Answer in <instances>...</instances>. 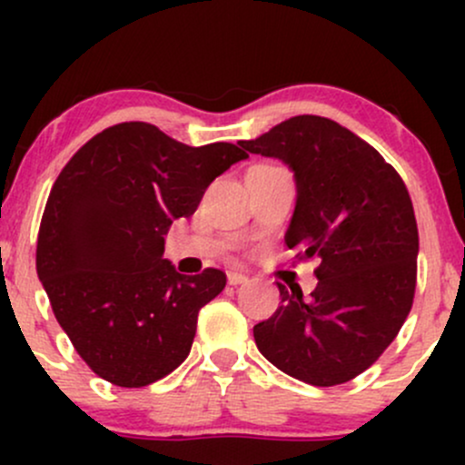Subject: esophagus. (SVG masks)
<instances>
[{
  "mask_svg": "<svg viewBox=\"0 0 465 465\" xmlns=\"http://www.w3.org/2000/svg\"><path fill=\"white\" fill-rule=\"evenodd\" d=\"M227 282L232 286H238V284H244V282H249V275L240 273V271H229L227 273Z\"/></svg>",
  "mask_w": 465,
  "mask_h": 465,
  "instance_id": "1",
  "label": "esophagus"
}]
</instances>
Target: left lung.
Segmentation results:
<instances>
[{
	"label": "left lung",
	"instance_id": "8db88e82",
	"mask_svg": "<svg viewBox=\"0 0 465 465\" xmlns=\"http://www.w3.org/2000/svg\"><path fill=\"white\" fill-rule=\"evenodd\" d=\"M240 146L288 165L297 199L284 240L322 260L311 297L277 284L282 306L255 325V345L308 385L348 382L389 348L413 306L420 240L407 185L328 117L295 115Z\"/></svg>",
	"mask_w": 465,
	"mask_h": 465
}]
</instances>
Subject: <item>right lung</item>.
Returning <instances> with one entry per match:
<instances>
[{
	"label": "right lung",
	"mask_w": 465,
	"mask_h": 465,
	"mask_svg": "<svg viewBox=\"0 0 465 465\" xmlns=\"http://www.w3.org/2000/svg\"><path fill=\"white\" fill-rule=\"evenodd\" d=\"M247 157L233 143L188 146L146 122H124L92 137L58 174L36 273L56 322L100 378L146 387L188 359L199 311L227 277L181 275L163 258V236Z\"/></svg>",
	"instance_id": "right-lung-1"
}]
</instances>
